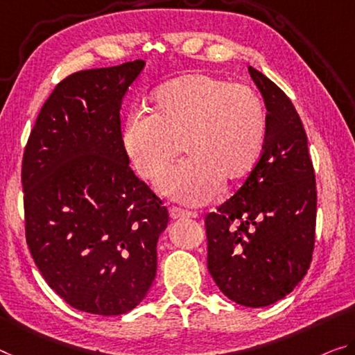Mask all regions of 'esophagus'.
<instances>
[{
  "mask_svg": "<svg viewBox=\"0 0 355 355\" xmlns=\"http://www.w3.org/2000/svg\"><path fill=\"white\" fill-rule=\"evenodd\" d=\"M170 216L173 217V219H184V217H196V212L178 208V206H171Z\"/></svg>",
  "mask_w": 355,
  "mask_h": 355,
  "instance_id": "1",
  "label": "esophagus"
}]
</instances>
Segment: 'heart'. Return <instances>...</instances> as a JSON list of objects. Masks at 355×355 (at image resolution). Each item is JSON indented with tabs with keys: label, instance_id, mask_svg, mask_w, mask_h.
Masks as SVG:
<instances>
[{
	"label": "heart",
	"instance_id": "b5f03b06",
	"mask_svg": "<svg viewBox=\"0 0 355 355\" xmlns=\"http://www.w3.org/2000/svg\"><path fill=\"white\" fill-rule=\"evenodd\" d=\"M266 112L252 87L195 73L157 92L152 112L133 114L123 128V146L135 170L155 178L178 152L189 157L162 174V193L201 205L219 192L223 178L239 179L263 152Z\"/></svg>",
	"mask_w": 355,
	"mask_h": 355
}]
</instances>
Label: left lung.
<instances>
[{
    "mask_svg": "<svg viewBox=\"0 0 355 355\" xmlns=\"http://www.w3.org/2000/svg\"><path fill=\"white\" fill-rule=\"evenodd\" d=\"M266 106V138L241 187L205 217L208 270L223 295L249 308L268 306L297 287L313 260L314 168L293 103L249 67Z\"/></svg>",
    "mask_w": 355,
    "mask_h": 355,
    "instance_id": "8db88e82",
    "label": "left lung"
}]
</instances>
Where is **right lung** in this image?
<instances>
[{
  "label": "right lung",
  "instance_id": "right-lung-1",
  "mask_svg": "<svg viewBox=\"0 0 355 355\" xmlns=\"http://www.w3.org/2000/svg\"><path fill=\"white\" fill-rule=\"evenodd\" d=\"M144 64L60 80L25 146L26 244L47 284L84 313H128L155 279L168 209L133 173L121 130L122 100Z\"/></svg>",
  "mask_w": 355,
  "mask_h": 355
}]
</instances>
